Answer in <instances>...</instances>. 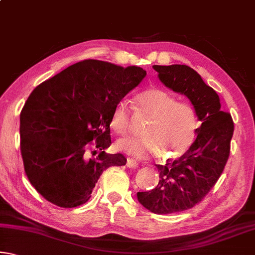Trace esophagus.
Wrapping results in <instances>:
<instances>
[{
	"mask_svg": "<svg viewBox=\"0 0 255 255\" xmlns=\"http://www.w3.org/2000/svg\"><path fill=\"white\" fill-rule=\"evenodd\" d=\"M127 166L130 167V169H136V167H138V163L133 161L132 158H127Z\"/></svg>",
	"mask_w": 255,
	"mask_h": 255,
	"instance_id": "esophagus-1",
	"label": "esophagus"
}]
</instances>
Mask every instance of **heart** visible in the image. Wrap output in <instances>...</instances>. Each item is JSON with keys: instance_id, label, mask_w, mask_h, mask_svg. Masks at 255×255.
Returning <instances> with one entry per match:
<instances>
[{"instance_id": "obj_1", "label": "heart", "mask_w": 255, "mask_h": 255, "mask_svg": "<svg viewBox=\"0 0 255 255\" xmlns=\"http://www.w3.org/2000/svg\"><path fill=\"white\" fill-rule=\"evenodd\" d=\"M140 112L149 118L144 138H124L116 148L131 156L144 159L163 154L165 159L180 157L193 143L198 129L196 110L188 103L178 102L171 94L149 89L137 97ZM110 125L115 132L126 135L130 129V110L125 100L114 108Z\"/></svg>"}]
</instances>
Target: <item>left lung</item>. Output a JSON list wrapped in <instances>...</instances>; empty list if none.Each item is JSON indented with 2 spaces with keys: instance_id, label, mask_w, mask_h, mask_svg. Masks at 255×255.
Instances as JSON below:
<instances>
[{
  "instance_id": "8db88e82",
  "label": "left lung",
  "mask_w": 255,
  "mask_h": 255,
  "mask_svg": "<svg viewBox=\"0 0 255 255\" xmlns=\"http://www.w3.org/2000/svg\"><path fill=\"white\" fill-rule=\"evenodd\" d=\"M153 68L162 83L187 97L201 122L197 137L182 156L156 167L158 184L150 191L137 192L140 205L154 214L178 213L200 202L217 182L230 156L234 124L228 112L222 111L221 100L213 88L187 65Z\"/></svg>"
}]
</instances>
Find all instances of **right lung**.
Here are the masks:
<instances>
[{"instance_id":"1","label":"right lung","mask_w":255,"mask_h":255,"mask_svg":"<svg viewBox=\"0 0 255 255\" xmlns=\"http://www.w3.org/2000/svg\"><path fill=\"white\" fill-rule=\"evenodd\" d=\"M145 76L141 67L86 59L31 92L20 115V148L25 174L46 200L63 208L83 205L103 171L126 164L123 154L105 152L111 115ZM93 139L101 153L90 159Z\"/></svg>"}]
</instances>
